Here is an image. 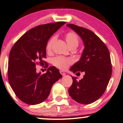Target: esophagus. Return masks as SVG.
<instances>
[{"instance_id":"esophagus-1","label":"esophagus","mask_w":123,"mask_h":123,"mask_svg":"<svg viewBox=\"0 0 123 123\" xmlns=\"http://www.w3.org/2000/svg\"><path fill=\"white\" fill-rule=\"evenodd\" d=\"M60 73L61 74V75L62 76H65V75H66V74H65V73L62 71H60Z\"/></svg>"}]
</instances>
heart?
<instances>
[{
	"mask_svg": "<svg viewBox=\"0 0 123 123\" xmlns=\"http://www.w3.org/2000/svg\"><path fill=\"white\" fill-rule=\"evenodd\" d=\"M55 40V37H52L48 41L46 46V49L48 52L52 51L53 45ZM65 40L71 50L75 49L80 43V38L77 34L73 32L67 33L65 36ZM72 61L70 59L65 58L62 57H55L53 58L52 63L56 68L61 70H65L71 64Z\"/></svg>",
	"mask_w": 123,
	"mask_h": 123,
	"instance_id": "b5f03b06",
	"label": "heart"
}]
</instances>
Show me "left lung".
Listing matches in <instances>:
<instances>
[{
  "mask_svg": "<svg viewBox=\"0 0 123 123\" xmlns=\"http://www.w3.org/2000/svg\"><path fill=\"white\" fill-rule=\"evenodd\" d=\"M66 25L81 37L85 45L80 60L70 69L74 73L84 72L85 75L80 80L72 77L73 84L69 88V94L78 103H92L104 94L111 78L112 65L109 50L91 31L74 24Z\"/></svg>",
  "mask_w": 123,
  "mask_h": 123,
  "instance_id": "1",
  "label": "left lung"
}]
</instances>
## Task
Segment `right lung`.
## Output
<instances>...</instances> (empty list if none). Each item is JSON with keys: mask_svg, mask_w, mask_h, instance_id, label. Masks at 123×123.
I'll list each match as a JSON object with an SVG mask.
<instances>
[{"mask_svg": "<svg viewBox=\"0 0 123 123\" xmlns=\"http://www.w3.org/2000/svg\"><path fill=\"white\" fill-rule=\"evenodd\" d=\"M65 24L64 21L40 25L31 29L15 43L9 55L8 78L18 98L25 103L35 105L43 102L53 85L62 76L55 67L45 74L36 73V65L44 62L46 46L50 37Z\"/></svg>", "mask_w": 123, "mask_h": 123, "instance_id": "right-lung-1", "label": "right lung"}]
</instances>
